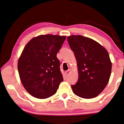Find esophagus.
Listing matches in <instances>:
<instances>
[{
	"label": "esophagus",
	"instance_id": "1",
	"mask_svg": "<svg viewBox=\"0 0 124 124\" xmlns=\"http://www.w3.org/2000/svg\"><path fill=\"white\" fill-rule=\"evenodd\" d=\"M70 72H71V71H70V70H67V71H65V74L66 75H68V74H69L70 73Z\"/></svg>",
	"mask_w": 124,
	"mask_h": 124
}]
</instances>
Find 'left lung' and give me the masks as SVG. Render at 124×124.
Here are the masks:
<instances>
[{
	"label": "left lung",
	"instance_id": "8db88e82",
	"mask_svg": "<svg viewBox=\"0 0 124 124\" xmlns=\"http://www.w3.org/2000/svg\"><path fill=\"white\" fill-rule=\"evenodd\" d=\"M67 41L77 62L78 81L71 85L73 93L86 99L95 98L109 81L112 62L109 53L99 43L84 36H69Z\"/></svg>",
	"mask_w": 124,
	"mask_h": 124
}]
</instances>
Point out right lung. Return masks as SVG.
<instances>
[{
	"label": "right lung",
	"mask_w": 124,
	"mask_h": 124,
	"mask_svg": "<svg viewBox=\"0 0 124 124\" xmlns=\"http://www.w3.org/2000/svg\"><path fill=\"white\" fill-rule=\"evenodd\" d=\"M65 36L40 35L26 44L19 58L18 69L20 81L30 94L45 99L57 92L63 81L57 54Z\"/></svg>",
	"instance_id": "1"
}]
</instances>
